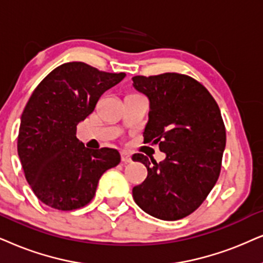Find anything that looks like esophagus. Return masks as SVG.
Segmentation results:
<instances>
[{
	"label": "esophagus",
	"mask_w": 263,
	"mask_h": 263,
	"mask_svg": "<svg viewBox=\"0 0 263 263\" xmlns=\"http://www.w3.org/2000/svg\"><path fill=\"white\" fill-rule=\"evenodd\" d=\"M121 161H122V162H131V161H132L131 155H129L128 153L122 152V153H121Z\"/></svg>",
	"instance_id": "esophagus-1"
}]
</instances>
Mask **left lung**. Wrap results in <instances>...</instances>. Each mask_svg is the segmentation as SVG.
Returning a JSON list of instances; mask_svg holds the SVG:
<instances>
[{"mask_svg": "<svg viewBox=\"0 0 263 263\" xmlns=\"http://www.w3.org/2000/svg\"><path fill=\"white\" fill-rule=\"evenodd\" d=\"M132 80L151 105L144 142L159 144L166 154L159 164L139 153L132 156L148 170L132 195L153 217L181 220L202 204L220 176L226 147L220 108L210 92L188 75L165 72Z\"/></svg>", "mask_w": 263, "mask_h": 263, "instance_id": "left-lung-1", "label": "left lung"}]
</instances>
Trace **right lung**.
Instances as JSON below:
<instances>
[{"label": "right lung", "mask_w": 263, "mask_h": 263, "mask_svg": "<svg viewBox=\"0 0 263 263\" xmlns=\"http://www.w3.org/2000/svg\"><path fill=\"white\" fill-rule=\"evenodd\" d=\"M125 76L82 62L65 63L32 92L22 114L18 155L26 181L43 204L62 211L87 205L101 176L120 162L116 149L86 148L76 138V126Z\"/></svg>", "instance_id": "obj_1"}]
</instances>
